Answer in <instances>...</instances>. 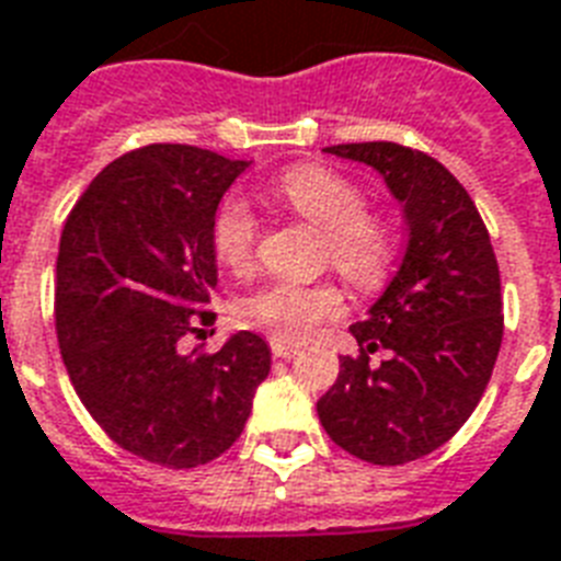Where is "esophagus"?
I'll return each instance as SVG.
<instances>
[{
    "label": "esophagus",
    "instance_id": "34e87169",
    "mask_svg": "<svg viewBox=\"0 0 561 561\" xmlns=\"http://www.w3.org/2000/svg\"><path fill=\"white\" fill-rule=\"evenodd\" d=\"M271 352H273V358H294V355H297V346H290V343L271 341Z\"/></svg>",
    "mask_w": 561,
    "mask_h": 561
}]
</instances>
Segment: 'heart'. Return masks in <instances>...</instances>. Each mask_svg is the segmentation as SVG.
<instances>
[{
    "label": "heart",
    "instance_id": "obj_1",
    "mask_svg": "<svg viewBox=\"0 0 561 561\" xmlns=\"http://www.w3.org/2000/svg\"><path fill=\"white\" fill-rule=\"evenodd\" d=\"M264 192L323 229V255L343 279L358 290L381 288L396 262V227L387 215L367 209V194L352 178L325 165H294L273 178ZM215 253L232 273H247L255 262L259 224L241 197L220 203L211 227ZM346 297L332 282L299 285L273 279L238 302V320L279 343H302L317 325L343 314Z\"/></svg>",
    "mask_w": 561,
    "mask_h": 561
}]
</instances>
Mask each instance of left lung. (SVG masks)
Instances as JSON below:
<instances>
[{
	"mask_svg": "<svg viewBox=\"0 0 561 561\" xmlns=\"http://www.w3.org/2000/svg\"><path fill=\"white\" fill-rule=\"evenodd\" d=\"M325 151L381 174L404 206L408 250L367 320L350 329L360 355L341 358L317 413L352 457L401 466L448 443L486 390L504 341L497 259L474 201L434 157L396 142Z\"/></svg>",
	"mask_w": 561,
	"mask_h": 561,
	"instance_id": "8db88e82",
	"label": "left lung"
}]
</instances>
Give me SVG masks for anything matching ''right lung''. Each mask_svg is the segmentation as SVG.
Here are the masks:
<instances>
[{"label": "right lung", "instance_id": "add662e5", "mask_svg": "<svg viewBox=\"0 0 561 561\" xmlns=\"http://www.w3.org/2000/svg\"><path fill=\"white\" fill-rule=\"evenodd\" d=\"M244 160L145 145L92 180L60 232L55 329L78 399L125 451L194 469L247 425L271 350L253 332L183 352L215 323L211 227Z\"/></svg>", "mask_w": 561, "mask_h": 561}]
</instances>
